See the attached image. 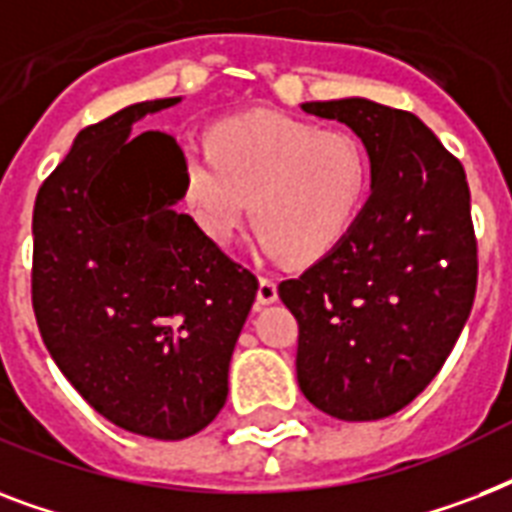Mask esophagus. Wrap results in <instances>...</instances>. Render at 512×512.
<instances>
[{"mask_svg":"<svg viewBox=\"0 0 512 512\" xmlns=\"http://www.w3.org/2000/svg\"><path fill=\"white\" fill-rule=\"evenodd\" d=\"M279 300V287H276V279L271 276H260V287H257V303L271 305Z\"/></svg>","mask_w":512,"mask_h":512,"instance_id":"obj_1","label":"esophagus"}]
</instances>
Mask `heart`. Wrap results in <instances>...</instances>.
Masks as SVG:
<instances>
[{"instance_id": "heart-1", "label": "heart", "mask_w": 512, "mask_h": 512, "mask_svg": "<svg viewBox=\"0 0 512 512\" xmlns=\"http://www.w3.org/2000/svg\"><path fill=\"white\" fill-rule=\"evenodd\" d=\"M183 146L185 212L204 236L228 241L249 212L273 255L319 260L356 225L372 191L369 151L348 130H321L273 111L231 116Z\"/></svg>"}]
</instances>
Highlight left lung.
Listing matches in <instances>:
<instances>
[{"label":"left lung","instance_id":"obj_1","mask_svg":"<svg viewBox=\"0 0 512 512\" xmlns=\"http://www.w3.org/2000/svg\"><path fill=\"white\" fill-rule=\"evenodd\" d=\"M303 111L361 138L372 196L332 252L279 284L300 327L297 382L337 420H382L428 388L473 308L468 177L409 111L366 98L316 100Z\"/></svg>","mask_w":512,"mask_h":512}]
</instances>
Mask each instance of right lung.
Here are the masks:
<instances>
[{
    "label": "right lung",
    "instance_id": "right-lung-1",
    "mask_svg": "<svg viewBox=\"0 0 512 512\" xmlns=\"http://www.w3.org/2000/svg\"><path fill=\"white\" fill-rule=\"evenodd\" d=\"M135 103L76 135L36 193L31 300L52 361L108 422L180 441L215 420L257 279L175 204L183 151L132 124Z\"/></svg>",
    "mask_w": 512,
    "mask_h": 512
}]
</instances>
